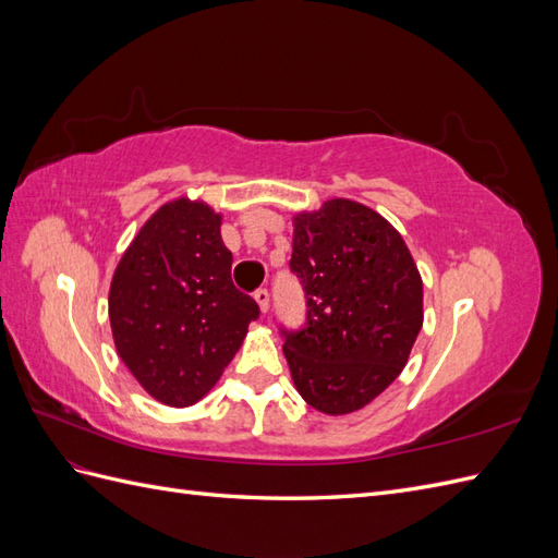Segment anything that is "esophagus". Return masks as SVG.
<instances>
[{"label": "esophagus", "mask_w": 558, "mask_h": 558, "mask_svg": "<svg viewBox=\"0 0 558 558\" xmlns=\"http://www.w3.org/2000/svg\"><path fill=\"white\" fill-rule=\"evenodd\" d=\"M253 298H256L260 312L267 314V310H269V291L267 289H258L256 293H253Z\"/></svg>", "instance_id": "34e87169"}]
</instances>
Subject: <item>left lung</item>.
I'll list each match as a JSON object with an SVG mask.
<instances>
[{
	"label": "left lung",
	"instance_id": "left-lung-1",
	"mask_svg": "<svg viewBox=\"0 0 558 558\" xmlns=\"http://www.w3.org/2000/svg\"><path fill=\"white\" fill-rule=\"evenodd\" d=\"M291 272L307 298L283 330L298 393L324 414H351L388 388L424 326V283L400 232L361 202L335 197L293 216Z\"/></svg>",
	"mask_w": 558,
	"mask_h": 558
}]
</instances>
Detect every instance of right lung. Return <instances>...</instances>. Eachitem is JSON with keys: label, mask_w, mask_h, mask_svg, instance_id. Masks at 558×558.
<instances>
[{"label": "right lung", "mask_w": 558, "mask_h": 558, "mask_svg": "<svg viewBox=\"0 0 558 558\" xmlns=\"http://www.w3.org/2000/svg\"><path fill=\"white\" fill-rule=\"evenodd\" d=\"M221 214L199 199L162 205L118 263L109 320L118 356L170 408L205 398L260 310L234 289Z\"/></svg>", "instance_id": "right-lung-1"}]
</instances>
